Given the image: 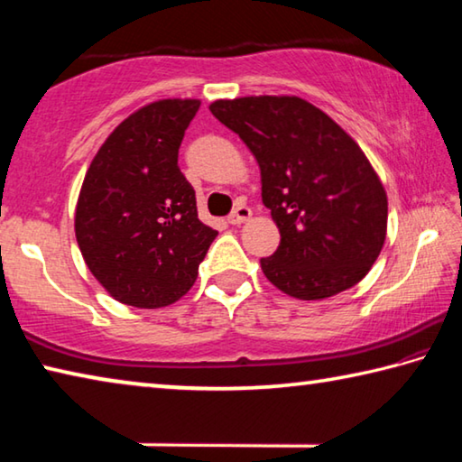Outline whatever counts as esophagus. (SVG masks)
I'll return each mask as SVG.
<instances>
[{"label":"esophagus","instance_id":"34e87169","mask_svg":"<svg viewBox=\"0 0 462 462\" xmlns=\"http://www.w3.org/2000/svg\"><path fill=\"white\" fill-rule=\"evenodd\" d=\"M250 217H253V209L246 208V206H238L234 212L228 216V222L230 224H245L248 222Z\"/></svg>","mask_w":462,"mask_h":462}]
</instances>
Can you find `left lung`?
I'll return each mask as SVG.
<instances>
[{
  "label": "left lung",
  "instance_id": "8db88e82",
  "mask_svg": "<svg viewBox=\"0 0 462 462\" xmlns=\"http://www.w3.org/2000/svg\"><path fill=\"white\" fill-rule=\"evenodd\" d=\"M261 169L263 203L281 242L261 269L295 300H326L356 285L387 236V193L373 165L330 116L295 96L209 104Z\"/></svg>",
  "mask_w": 462,
  "mask_h": 462
}]
</instances>
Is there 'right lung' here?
Here are the masks:
<instances>
[{"label":"right lung","instance_id":"add662e5","mask_svg":"<svg viewBox=\"0 0 462 462\" xmlns=\"http://www.w3.org/2000/svg\"><path fill=\"white\" fill-rule=\"evenodd\" d=\"M199 99L143 106L99 146L75 209L91 275L120 303L165 308L189 291L217 232L203 224L177 165Z\"/></svg>","mask_w":462,"mask_h":462}]
</instances>
